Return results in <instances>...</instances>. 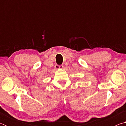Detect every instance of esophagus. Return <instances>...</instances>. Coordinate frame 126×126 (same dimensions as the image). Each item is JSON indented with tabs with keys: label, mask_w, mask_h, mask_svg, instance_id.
<instances>
[{
	"label": "esophagus",
	"mask_w": 126,
	"mask_h": 126,
	"mask_svg": "<svg viewBox=\"0 0 126 126\" xmlns=\"http://www.w3.org/2000/svg\"><path fill=\"white\" fill-rule=\"evenodd\" d=\"M64 67V66L63 65H57L55 66V68H56L57 69H63Z\"/></svg>",
	"instance_id": "obj_1"
}]
</instances>
